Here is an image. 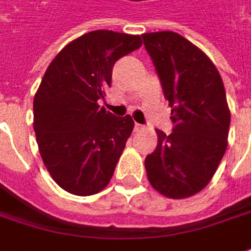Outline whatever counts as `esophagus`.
Segmentation results:
<instances>
[{
    "instance_id": "1",
    "label": "esophagus",
    "mask_w": 251,
    "mask_h": 251,
    "mask_svg": "<svg viewBox=\"0 0 251 251\" xmlns=\"http://www.w3.org/2000/svg\"><path fill=\"white\" fill-rule=\"evenodd\" d=\"M144 129V126L140 125V124H134V132H140V130H143Z\"/></svg>"
}]
</instances>
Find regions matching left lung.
I'll list each match as a JSON object with an SVG mask.
<instances>
[{
	"mask_svg": "<svg viewBox=\"0 0 251 251\" xmlns=\"http://www.w3.org/2000/svg\"><path fill=\"white\" fill-rule=\"evenodd\" d=\"M172 108L173 132L156 129L158 144L146 158L148 180L162 195L181 199L209 184L226 154L231 114L216 66L173 31L141 35Z\"/></svg>",
	"mask_w": 251,
	"mask_h": 251,
	"instance_id": "8db88e82",
	"label": "left lung"
}]
</instances>
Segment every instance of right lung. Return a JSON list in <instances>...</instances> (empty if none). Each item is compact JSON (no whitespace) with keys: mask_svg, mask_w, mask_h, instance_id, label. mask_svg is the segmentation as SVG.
Returning <instances> with one entry per match:
<instances>
[{"mask_svg":"<svg viewBox=\"0 0 251 251\" xmlns=\"http://www.w3.org/2000/svg\"><path fill=\"white\" fill-rule=\"evenodd\" d=\"M140 47L139 35L96 30L71 41L47 68L34 97V132L48 172L70 194L93 195L111 180L134 122L99 101L117 60Z\"/></svg>","mask_w":251,"mask_h":251,"instance_id":"obj_1","label":"right lung"}]
</instances>
